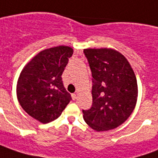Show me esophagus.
Masks as SVG:
<instances>
[{"label":"esophagus","instance_id":"34e87169","mask_svg":"<svg viewBox=\"0 0 158 158\" xmlns=\"http://www.w3.org/2000/svg\"><path fill=\"white\" fill-rule=\"evenodd\" d=\"M71 97H72V99L75 100V99H77V94H71Z\"/></svg>","mask_w":158,"mask_h":158}]
</instances>
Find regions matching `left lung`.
I'll list each match as a JSON object with an SVG mask.
<instances>
[{
    "label": "left lung",
    "mask_w": 158,
    "mask_h": 158,
    "mask_svg": "<svg viewBox=\"0 0 158 158\" xmlns=\"http://www.w3.org/2000/svg\"><path fill=\"white\" fill-rule=\"evenodd\" d=\"M93 77V105L82 110L94 130L108 131L123 124L135 110L137 80L127 59L112 48L84 49Z\"/></svg>",
    "instance_id": "1"
}]
</instances>
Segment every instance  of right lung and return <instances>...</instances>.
I'll list each match as a JSON object with an SVG mask.
<instances>
[{
	"label": "right lung",
	"mask_w": 158,
	"mask_h": 158,
	"mask_svg": "<svg viewBox=\"0 0 158 158\" xmlns=\"http://www.w3.org/2000/svg\"><path fill=\"white\" fill-rule=\"evenodd\" d=\"M73 49L59 46L38 52L23 67L17 82V97L23 110L41 123L61 115L71 100L62 74Z\"/></svg>",
	"instance_id": "right-lung-1"
}]
</instances>
